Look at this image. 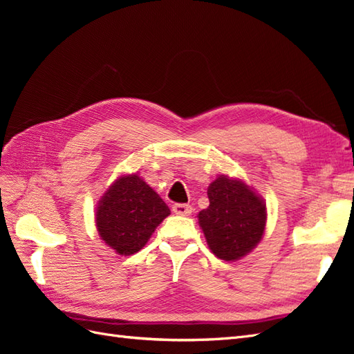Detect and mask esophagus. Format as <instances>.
I'll return each instance as SVG.
<instances>
[{
	"label": "esophagus",
	"instance_id": "1",
	"mask_svg": "<svg viewBox=\"0 0 354 354\" xmlns=\"http://www.w3.org/2000/svg\"><path fill=\"white\" fill-rule=\"evenodd\" d=\"M192 209L194 208L187 205V203H176V205H173V211L177 216H190Z\"/></svg>",
	"mask_w": 354,
	"mask_h": 354
}]
</instances>
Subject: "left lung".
<instances>
[{"label":"left lung","mask_w":354,"mask_h":354,"mask_svg":"<svg viewBox=\"0 0 354 354\" xmlns=\"http://www.w3.org/2000/svg\"><path fill=\"white\" fill-rule=\"evenodd\" d=\"M209 207L198 214L209 250L226 261L255 248L266 227V203L241 180L220 176L208 187Z\"/></svg>","instance_id":"8db88e82"}]
</instances>
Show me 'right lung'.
I'll return each instance as SVG.
<instances>
[{
  "label": "right lung",
  "instance_id": "obj_1",
  "mask_svg": "<svg viewBox=\"0 0 354 354\" xmlns=\"http://www.w3.org/2000/svg\"><path fill=\"white\" fill-rule=\"evenodd\" d=\"M169 208L137 174L122 176L102 196L95 212L100 238L118 254L140 251Z\"/></svg>",
  "mask_w": 354,
  "mask_h": 354
}]
</instances>
